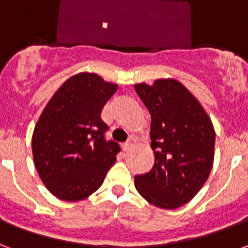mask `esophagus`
<instances>
[{
  "instance_id": "esophagus-1",
  "label": "esophagus",
  "mask_w": 248,
  "mask_h": 248,
  "mask_svg": "<svg viewBox=\"0 0 248 248\" xmlns=\"http://www.w3.org/2000/svg\"><path fill=\"white\" fill-rule=\"evenodd\" d=\"M134 142H135V140H134V138H133V137H131V138H129V140H126V142H124V151H129L130 149H131V146L134 145Z\"/></svg>"
}]
</instances>
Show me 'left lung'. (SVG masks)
Here are the masks:
<instances>
[{
  "instance_id": "left-lung-1",
  "label": "left lung",
  "mask_w": 248,
  "mask_h": 248,
  "mask_svg": "<svg viewBox=\"0 0 248 248\" xmlns=\"http://www.w3.org/2000/svg\"><path fill=\"white\" fill-rule=\"evenodd\" d=\"M151 115L150 171L135 175V188L156 207L178 208L197 195L214 161L215 133L206 111L182 83L158 79L135 85Z\"/></svg>"
}]
</instances>
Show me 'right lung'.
<instances>
[{
  "mask_svg": "<svg viewBox=\"0 0 248 248\" xmlns=\"http://www.w3.org/2000/svg\"><path fill=\"white\" fill-rule=\"evenodd\" d=\"M117 85L97 74L71 77L53 95L35 124L31 149L37 171L47 190L67 202L99 188L121 146L106 140L101 113Z\"/></svg>",
  "mask_w": 248,
  "mask_h": 248,
  "instance_id": "obj_1",
  "label": "right lung"
}]
</instances>
